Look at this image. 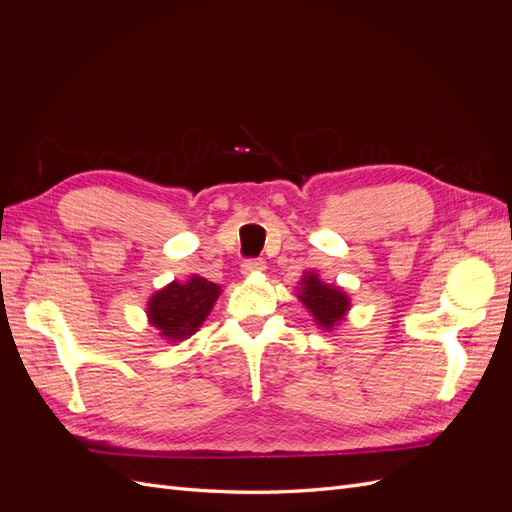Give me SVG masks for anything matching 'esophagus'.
Returning <instances> with one entry per match:
<instances>
[{
  "mask_svg": "<svg viewBox=\"0 0 512 512\" xmlns=\"http://www.w3.org/2000/svg\"><path fill=\"white\" fill-rule=\"evenodd\" d=\"M241 271H243L245 275H252V273L265 271V260H260V258H247V260H243Z\"/></svg>",
  "mask_w": 512,
  "mask_h": 512,
  "instance_id": "esophagus-1",
  "label": "esophagus"
}]
</instances>
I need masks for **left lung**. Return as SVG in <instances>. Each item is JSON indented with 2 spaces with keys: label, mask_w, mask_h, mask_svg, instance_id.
<instances>
[{
  "label": "left lung",
  "mask_w": 512,
  "mask_h": 512,
  "mask_svg": "<svg viewBox=\"0 0 512 512\" xmlns=\"http://www.w3.org/2000/svg\"><path fill=\"white\" fill-rule=\"evenodd\" d=\"M303 288L299 299L303 301V305L314 314V318L318 320V324H322L324 329H331L335 322H339L344 318L346 309L350 307L348 297L337 288H331L324 282L318 280V275H305L303 277Z\"/></svg>",
  "instance_id": "8db88e82"
}]
</instances>
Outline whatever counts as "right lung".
Returning <instances> with one entry per match:
<instances>
[{"label": "right lung", "mask_w": 512, "mask_h": 512, "mask_svg": "<svg viewBox=\"0 0 512 512\" xmlns=\"http://www.w3.org/2000/svg\"><path fill=\"white\" fill-rule=\"evenodd\" d=\"M218 294V284L194 275L190 282H173L158 294H153L147 314L153 327L160 329V335L179 342L203 324Z\"/></svg>", "instance_id": "right-lung-1"}]
</instances>
